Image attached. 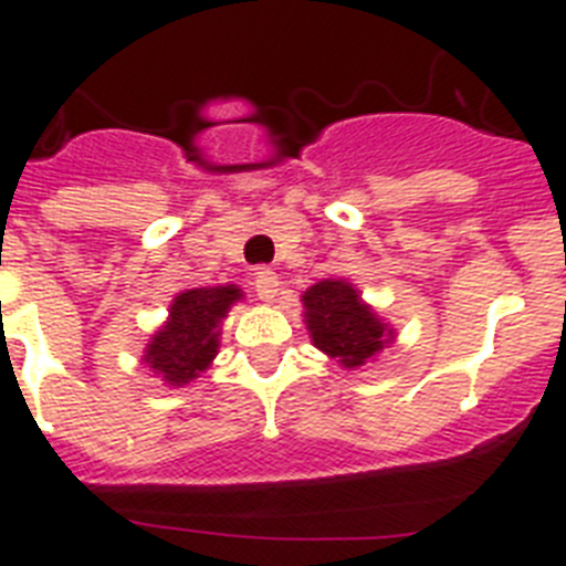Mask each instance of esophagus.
Segmentation results:
<instances>
[{
  "mask_svg": "<svg viewBox=\"0 0 566 566\" xmlns=\"http://www.w3.org/2000/svg\"><path fill=\"white\" fill-rule=\"evenodd\" d=\"M253 287H255V296L262 298V302H273L279 293V276L273 273V270L259 268V273L253 276Z\"/></svg>",
  "mask_w": 566,
  "mask_h": 566,
  "instance_id": "obj_1",
  "label": "esophagus"
}]
</instances>
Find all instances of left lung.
Masks as SVG:
<instances>
[{"mask_svg":"<svg viewBox=\"0 0 566 566\" xmlns=\"http://www.w3.org/2000/svg\"><path fill=\"white\" fill-rule=\"evenodd\" d=\"M304 324L324 356L336 358L344 370L367 361L396 342V331L378 318L358 287L347 279H322L302 293Z\"/></svg>","mask_w":566,"mask_h":566,"instance_id":"obj_1","label":"left lung"}]
</instances>
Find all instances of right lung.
I'll use <instances>...</instances> for the list:
<instances>
[{"label":"right lung","instance_id":"add662e5","mask_svg":"<svg viewBox=\"0 0 566 566\" xmlns=\"http://www.w3.org/2000/svg\"><path fill=\"white\" fill-rule=\"evenodd\" d=\"M239 284L219 287H190L176 293L167 318L150 336L145 347V361L167 387H185L213 365L222 338V322L230 307L242 302Z\"/></svg>","mask_w":566,"mask_h":566}]
</instances>
